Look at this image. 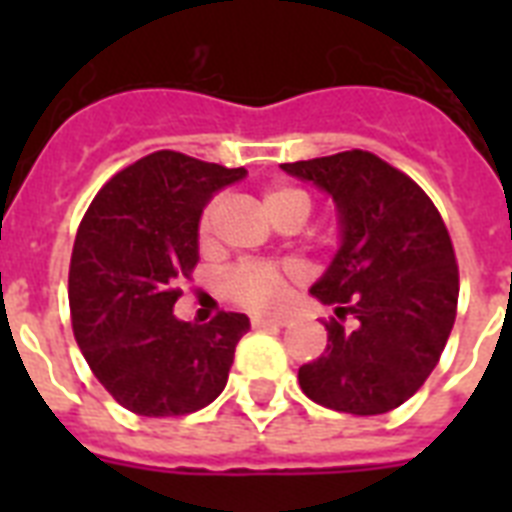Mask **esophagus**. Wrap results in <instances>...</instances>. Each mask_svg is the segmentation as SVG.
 I'll return each mask as SVG.
<instances>
[{
  "label": "esophagus",
  "instance_id": "obj_1",
  "mask_svg": "<svg viewBox=\"0 0 512 512\" xmlns=\"http://www.w3.org/2000/svg\"><path fill=\"white\" fill-rule=\"evenodd\" d=\"M289 316H252V327L263 329V327H287Z\"/></svg>",
  "mask_w": 512,
  "mask_h": 512
}]
</instances>
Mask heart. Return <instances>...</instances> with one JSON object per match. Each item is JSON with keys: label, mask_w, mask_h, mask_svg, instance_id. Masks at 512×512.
I'll return each instance as SVG.
<instances>
[{"label": "heart", "mask_w": 512, "mask_h": 512, "mask_svg": "<svg viewBox=\"0 0 512 512\" xmlns=\"http://www.w3.org/2000/svg\"><path fill=\"white\" fill-rule=\"evenodd\" d=\"M263 207L268 215L281 223L287 217H305L311 215V196L297 188V185H271L263 191ZM225 212V196L217 193L204 204L199 215V241L209 244L215 239L217 225ZM292 265L265 263V260H252V263L233 265L231 271L223 276V295L231 303L249 308V311H271L281 303V297L287 292L289 279L295 276Z\"/></svg>", "instance_id": "obj_1"}]
</instances>
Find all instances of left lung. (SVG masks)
<instances>
[{
  "instance_id": "left-lung-1",
  "label": "left lung",
  "mask_w": 512,
  "mask_h": 512,
  "mask_svg": "<svg viewBox=\"0 0 512 512\" xmlns=\"http://www.w3.org/2000/svg\"><path fill=\"white\" fill-rule=\"evenodd\" d=\"M281 170L335 199L342 244L311 287L337 319L327 350L300 366L311 401L345 414H385L412 398L436 369L457 316L460 271L430 196L380 156L342 151ZM345 315L357 321L348 330Z\"/></svg>"
}]
</instances>
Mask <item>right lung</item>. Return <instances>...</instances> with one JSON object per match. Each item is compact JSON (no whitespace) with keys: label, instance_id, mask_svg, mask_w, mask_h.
I'll use <instances>...</instances> for the list:
<instances>
[{"label":"right lung","instance_id":"right-lung-1","mask_svg":"<svg viewBox=\"0 0 512 512\" xmlns=\"http://www.w3.org/2000/svg\"><path fill=\"white\" fill-rule=\"evenodd\" d=\"M244 167L156 151L116 172L76 231L68 268L71 327L92 374L143 417H180L223 393L244 313L175 319L177 281L199 263V215Z\"/></svg>","mask_w":512,"mask_h":512}]
</instances>
